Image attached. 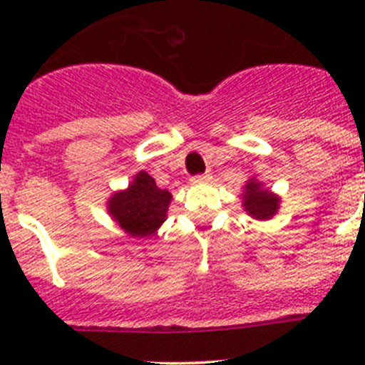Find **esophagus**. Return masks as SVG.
<instances>
[{"label": "esophagus", "instance_id": "obj_1", "mask_svg": "<svg viewBox=\"0 0 365 365\" xmlns=\"http://www.w3.org/2000/svg\"><path fill=\"white\" fill-rule=\"evenodd\" d=\"M210 180V173H205V175H197L194 176V178H190V183H203V182H208Z\"/></svg>", "mask_w": 365, "mask_h": 365}]
</instances>
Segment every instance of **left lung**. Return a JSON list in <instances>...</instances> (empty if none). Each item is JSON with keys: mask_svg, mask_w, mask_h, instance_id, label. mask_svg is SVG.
<instances>
[{"mask_svg": "<svg viewBox=\"0 0 365 365\" xmlns=\"http://www.w3.org/2000/svg\"><path fill=\"white\" fill-rule=\"evenodd\" d=\"M242 206L256 220H270L281 206V196L272 192L270 189L257 182L256 178H249L242 190Z\"/></svg>", "mask_w": 365, "mask_h": 365, "instance_id": "1", "label": "left lung"}]
</instances>
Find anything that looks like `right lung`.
<instances>
[{"mask_svg": "<svg viewBox=\"0 0 365 365\" xmlns=\"http://www.w3.org/2000/svg\"><path fill=\"white\" fill-rule=\"evenodd\" d=\"M173 196L159 189L146 171H139L127 189L116 190L108 200V213L132 238H152L168 217Z\"/></svg>", "mask_w": 365, "mask_h": 365, "instance_id": "1", "label": "right lung"}]
</instances>
